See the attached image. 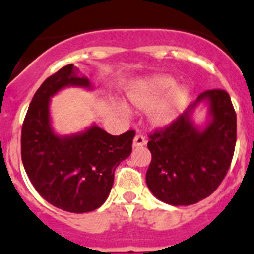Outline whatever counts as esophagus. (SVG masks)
<instances>
[{"mask_svg": "<svg viewBox=\"0 0 254 254\" xmlns=\"http://www.w3.org/2000/svg\"><path fill=\"white\" fill-rule=\"evenodd\" d=\"M145 144H147V140H145V138H144L143 135H140V134L135 135V138L132 140V145H134V147H143Z\"/></svg>", "mask_w": 254, "mask_h": 254, "instance_id": "1", "label": "esophagus"}]
</instances>
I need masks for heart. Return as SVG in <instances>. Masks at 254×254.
<instances>
[{"instance_id": "obj_1", "label": "heart", "mask_w": 254, "mask_h": 254, "mask_svg": "<svg viewBox=\"0 0 254 254\" xmlns=\"http://www.w3.org/2000/svg\"><path fill=\"white\" fill-rule=\"evenodd\" d=\"M176 87V82L168 77H152L143 79L134 86L129 92V99L131 104L141 110H149L161 102V106L154 115V120L158 124L170 122L175 116L187 99L186 91Z\"/></svg>"}]
</instances>
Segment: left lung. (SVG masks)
<instances>
[{"label": "left lung", "instance_id": "left-lung-1", "mask_svg": "<svg viewBox=\"0 0 254 254\" xmlns=\"http://www.w3.org/2000/svg\"><path fill=\"white\" fill-rule=\"evenodd\" d=\"M210 101L213 123L198 132L189 114L197 102ZM152 161L147 185L166 204L192 205L211 195L229 171L237 141V114L227 91L207 90L173 122L148 134Z\"/></svg>", "mask_w": 254, "mask_h": 254}]
</instances>
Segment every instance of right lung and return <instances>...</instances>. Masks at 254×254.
Here are the masks:
<instances>
[{"label":"right lung","instance_id":"obj_1","mask_svg":"<svg viewBox=\"0 0 254 254\" xmlns=\"http://www.w3.org/2000/svg\"><path fill=\"white\" fill-rule=\"evenodd\" d=\"M88 87L73 64L48 77L34 95L21 129V159L29 180L43 198L68 212L101 206L114 184V172L131 153L134 130L110 135L99 127L70 138L54 135L49 99L65 86Z\"/></svg>","mask_w":254,"mask_h":254}]
</instances>
